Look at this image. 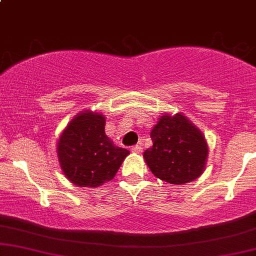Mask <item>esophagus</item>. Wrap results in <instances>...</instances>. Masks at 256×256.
<instances>
[{
    "label": "esophagus",
    "instance_id": "34e87169",
    "mask_svg": "<svg viewBox=\"0 0 256 256\" xmlns=\"http://www.w3.org/2000/svg\"><path fill=\"white\" fill-rule=\"evenodd\" d=\"M142 149H143L142 146H140V144H136V146H132L131 150L134 152H142Z\"/></svg>",
    "mask_w": 256,
    "mask_h": 256
}]
</instances>
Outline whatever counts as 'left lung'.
<instances>
[{"mask_svg":"<svg viewBox=\"0 0 256 256\" xmlns=\"http://www.w3.org/2000/svg\"><path fill=\"white\" fill-rule=\"evenodd\" d=\"M152 148L143 154L152 174L170 184L198 178L207 161L208 146L201 131L182 114L162 116L150 132Z\"/></svg>","mask_w":256,"mask_h":256,"instance_id":"obj_1","label":"left lung"}]
</instances>
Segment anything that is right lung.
<instances>
[{"mask_svg":"<svg viewBox=\"0 0 256 256\" xmlns=\"http://www.w3.org/2000/svg\"><path fill=\"white\" fill-rule=\"evenodd\" d=\"M106 120L86 110L70 122L58 143V156L67 179L78 186H101L118 172L130 154L116 146L104 132Z\"/></svg>","mask_w":256,"mask_h":256,"instance_id":"1","label":"right lung"}]
</instances>
